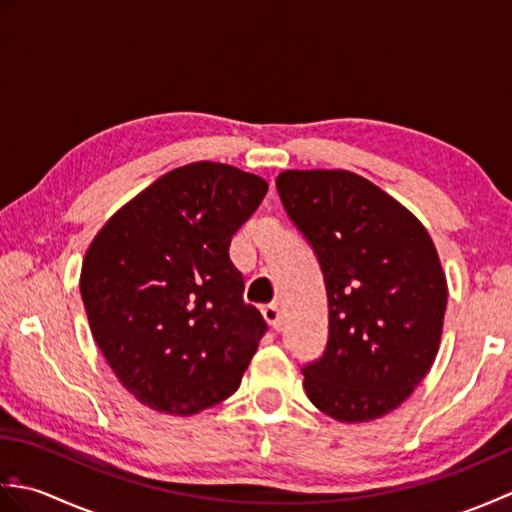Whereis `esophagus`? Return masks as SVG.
<instances>
[{"label":"esophagus","instance_id":"obj_1","mask_svg":"<svg viewBox=\"0 0 512 512\" xmlns=\"http://www.w3.org/2000/svg\"><path fill=\"white\" fill-rule=\"evenodd\" d=\"M262 314H264V319L273 325L275 330H279L281 328V312H279V308L275 306V303H268V306H264L262 308Z\"/></svg>","mask_w":512,"mask_h":512}]
</instances>
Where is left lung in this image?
Segmentation results:
<instances>
[{
	"mask_svg": "<svg viewBox=\"0 0 512 512\" xmlns=\"http://www.w3.org/2000/svg\"><path fill=\"white\" fill-rule=\"evenodd\" d=\"M277 191L328 292V347L303 369L306 394L339 422L383 418L436 361L449 297L438 248L407 206L358 173L288 169Z\"/></svg>",
	"mask_w": 512,
	"mask_h": 512,
	"instance_id": "left-lung-1",
	"label": "left lung"
}]
</instances>
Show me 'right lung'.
Returning a JSON list of instances; mask_svg holds the SVG:
<instances>
[{
    "mask_svg": "<svg viewBox=\"0 0 512 512\" xmlns=\"http://www.w3.org/2000/svg\"><path fill=\"white\" fill-rule=\"evenodd\" d=\"M266 191L255 173L191 162L123 204L85 250L92 336L140 405L193 416L242 383L266 323L228 246Z\"/></svg>",
    "mask_w": 512,
    "mask_h": 512,
    "instance_id": "1",
    "label": "right lung"
}]
</instances>
